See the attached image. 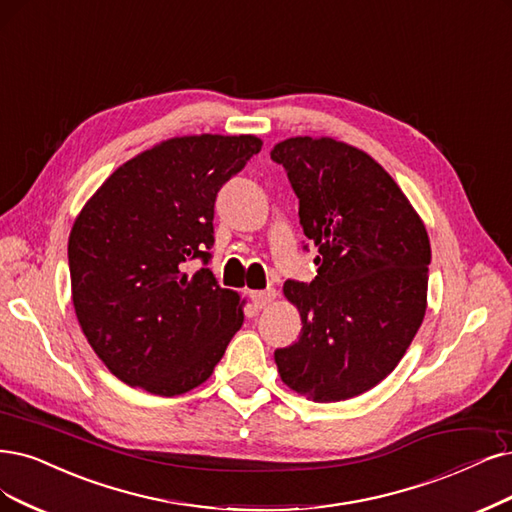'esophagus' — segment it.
Segmentation results:
<instances>
[{
  "label": "esophagus",
  "instance_id": "34e87169",
  "mask_svg": "<svg viewBox=\"0 0 512 512\" xmlns=\"http://www.w3.org/2000/svg\"><path fill=\"white\" fill-rule=\"evenodd\" d=\"M251 299H253V304H255V308H259V310H263V308H268L272 301L276 299V291L274 289H263V291H251Z\"/></svg>",
  "mask_w": 512,
  "mask_h": 512
}]
</instances>
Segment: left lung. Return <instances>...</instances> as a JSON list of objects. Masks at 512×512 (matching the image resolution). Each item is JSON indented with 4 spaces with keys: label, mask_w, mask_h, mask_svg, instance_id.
I'll return each instance as SVG.
<instances>
[{
    "label": "left lung",
    "mask_w": 512,
    "mask_h": 512,
    "mask_svg": "<svg viewBox=\"0 0 512 512\" xmlns=\"http://www.w3.org/2000/svg\"><path fill=\"white\" fill-rule=\"evenodd\" d=\"M299 198V223L318 251L316 278L285 282L299 339L274 352L291 390L346 401L401 363L426 314L430 240L403 189L363 149L331 137L274 145Z\"/></svg>",
    "instance_id": "8db88e82"
}]
</instances>
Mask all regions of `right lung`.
Here are the masks:
<instances>
[{
    "label": "right lung",
    "instance_id": "obj_1",
    "mask_svg": "<svg viewBox=\"0 0 512 512\" xmlns=\"http://www.w3.org/2000/svg\"><path fill=\"white\" fill-rule=\"evenodd\" d=\"M255 135H189L124 162L69 234L71 297L103 365L128 386L179 396L211 377L242 327L244 301L213 272L215 198L259 154Z\"/></svg>",
    "mask_w": 512,
    "mask_h": 512
}]
</instances>
